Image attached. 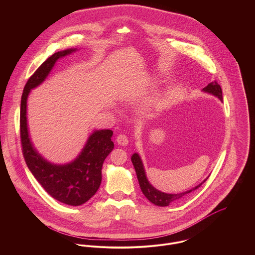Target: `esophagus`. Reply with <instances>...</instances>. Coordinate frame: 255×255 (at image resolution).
<instances>
[{
	"instance_id": "1",
	"label": "esophagus",
	"mask_w": 255,
	"mask_h": 255,
	"mask_svg": "<svg viewBox=\"0 0 255 255\" xmlns=\"http://www.w3.org/2000/svg\"><path fill=\"white\" fill-rule=\"evenodd\" d=\"M116 140H117V143L119 145L126 146L128 145V138L126 134H119L117 137H116Z\"/></svg>"
}]
</instances>
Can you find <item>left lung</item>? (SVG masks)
I'll return each instance as SVG.
<instances>
[{"mask_svg": "<svg viewBox=\"0 0 255 255\" xmlns=\"http://www.w3.org/2000/svg\"><path fill=\"white\" fill-rule=\"evenodd\" d=\"M203 91L205 92H208V93H211L213 94L214 96L218 97L219 99L222 101L223 99V96H222V88L221 86L219 85L217 81H213L211 83H209L205 88H203ZM131 162L133 164V167L135 169V172H136V176H137V179H138V182H139V185H140V188L143 192V194L145 195L146 198L152 202L153 204L155 205H158V206H168L170 205L171 203H174V202H177V201H180L181 199H182L183 197H185L188 193H190L191 191L197 189L202 183L198 184L197 186H195L194 188L190 189V190H187V191H184V192H181V193H177V194H170V193H164V192H161L159 191L158 189H156L155 187H153L149 182L147 180L145 176V171H144V168H143V164L141 162V159L140 157L138 156L137 153H134L132 156H131Z\"/></svg>", "mask_w": 255, "mask_h": 255, "instance_id": "8db88e82", "label": "left lung"}]
</instances>
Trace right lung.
Returning <instances> with one entry per match:
<instances>
[{
    "instance_id": "right-lung-1",
    "label": "right lung",
    "mask_w": 255,
    "mask_h": 255,
    "mask_svg": "<svg viewBox=\"0 0 255 255\" xmlns=\"http://www.w3.org/2000/svg\"><path fill=\"white\" fill-rule=\"evenodd\" d=\"M75 49L55 53L49 57L27 80L20 102V141L25 163L43 188L55 199L78 206L88 201L98 190L102 181L104 160L114 148L110 129L95 130L78 157L67 165H54L46 161L30 142L26 123V101L30 90L44 81L56 61Z\"/></svg>"
}]
</instances>
